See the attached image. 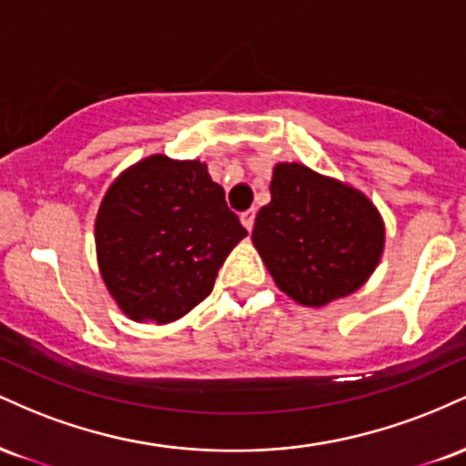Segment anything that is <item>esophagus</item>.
<instances>
[{"mask_svg": "<svg viewBox=\"0 0 466 466\" xmlns=\"http://www.w3.org/2000/svg\"><path fill=\"white\" fill-rule=\"evenodd\" d=\"M254 218H256V212L254 210H248L240 215V223H243V228L248 229V232H251V228H254Z\"/></svg>", "mask_w": 466, "mask_h": 466, "instance_id": "34e87169", "label": "esophagus"}]
</instances>
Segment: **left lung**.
I'll list each match as a JSON object with an SVG mask.
<instances>
[{
  "instance_id": "8db88e82",
  "label": "left lung",
  "mask_w": 466,
  "mask_h": 466,
  "mask_svg": "<svg viewBox=\"0 0 466 466\" xmlns=\"http://www.w3.org/2000/svg\"><path fill=\"white\" fill-rule=\"evenodd\" d=\"M269 192L251 243L282 293L322 309L366 285L386 249L383 217L366 192L300 162H278Z\"/></svg>"
}]
</instances>
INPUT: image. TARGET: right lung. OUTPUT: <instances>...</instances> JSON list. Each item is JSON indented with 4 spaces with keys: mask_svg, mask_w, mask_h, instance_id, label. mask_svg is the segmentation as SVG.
<instances>
[{
    "mask_svg": "<svg viewBox=\"0 0 466 466\" xmlns=\"http://www.w3.org/2000/svg\"><path fill=\"white\" fill-rule=\"evenodd\" d=\"M248 237L199 159L164 153L111 181L94 223L106 291L133 322H177L210 296L218 267Z\"/></svg>",
    "mask_w": 466,
    "mask_h": 466,
    "instance_id": "obj_1",
    "label": "right lung"
}]
</instances>
